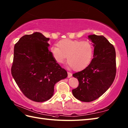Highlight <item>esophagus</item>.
I'll use <instances>...</instances> for the list:
<instances>
[{"label": "esophagus", "mask_w": 128, "mask_h": 128, "mask_svg": "<svg viewBox=\"0 0 128 128\" xmlns=\"http://www.w3.org/2000/svg\"><path fill=\"white\" fill-rule=\"evenodd\" d=\"M72 73L68 72V77L70 78V77H72Z\"/></svg>", "instance_id": "obj_1"}]
</instances>
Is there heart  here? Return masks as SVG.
<instances>
[{
    "instance_id": "1",
    "label": "heart",
    "mask_w": 128,
    "mask_h": 128,
    "mask_svg": "<svg viewBox=\"0 0 128 128\" xmlns=\"http://www.w3.org/2000/svg\"><path fill=\"white\" fill-rule=\"evenodd\" d=\"M57 46H52L50 52L58 63H62L67 56V62L73 69L81 70L90 64L94 54V48L88 40H63Z\"/></svg>"
}]
</instances>
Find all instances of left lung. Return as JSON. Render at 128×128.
Segmentation results:
<instances>
[{
  "instance_id": "8db88e82",
  "label": "left lung",
  "mask_w": 128,
  "mask_h": 128,
  "mask_svg": "<svg viewBox=\"0 0 128 128\" xmlns=\"http://www.w3.org/2000/svg\"><path fill=\"white\" fill-rule=\"evenodd\" d=\"M88 38L94 43V58L85 69L72 74L78 81V86L72 90V94L76 99L85 102L101 96L112 85L116 75L113 45L102 35H90Z\"/></svg>"
}]
</instances>
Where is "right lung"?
Listing matches in <instances>:
<instances>
[{"instance_id": "add662e5", "label": "right lung", "mask_w": 128, "mask_h": 128, "mask_svg": "<svg viewBox=\"0 0 128 128\" xmlns=\"http://www.w3.org/2000/svg\"><path fill=\"white\" fill-rule=\"evenodd\" d=\"M49 40L37 32L22 36L14 46L12 74L22 94L34 102L50 99L55 84L68 76L49 50Z\"/></svg>"}]
</instances>
